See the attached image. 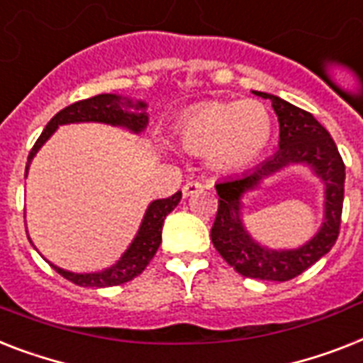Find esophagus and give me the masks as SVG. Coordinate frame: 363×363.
<instances>
[{
	"label": "esophagus",
	"mask_w": 363,
	"mask_h": 363,
	"mask_svg": "<svg viewBox=\"0 0 363 363\" xmlns=\"http://www.w3.org/2000/svg\"><path fill=\"white\" fill-rule=\"evenodd\" d=\"M203 184L199 181H188L184 186H182V196L184 197H190L191 194H197V191L203 190Z\"/></svg>",
	"instance_id": "obj_1"
}]
</instances>
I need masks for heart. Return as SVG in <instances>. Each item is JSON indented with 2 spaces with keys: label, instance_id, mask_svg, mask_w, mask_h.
<instances>
[{
  "label": "heart",
  "instance_id": "b5f03b06",
  "mask_svg": "<svg viewBox=\"0 0 363 363\" xmlns=\"http://www.w3.org/2000/svg\"><path fill=\"white\" fill-rule=\"evenodd\" d=\"M175 135L220 173H238L267 152L274 135L270 110L259 100H208L179 117Z\"/></svg>",
  "mask_w": 363,
  "mask_h": 363
}]
</instances>
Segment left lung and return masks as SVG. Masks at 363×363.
I'll list each match as a JSON object with an SVG mask.
<instances>
[{"mask_svg":"<svg viewBox=\"0 0 363 363\" xmlns=\"http://www.w3.org/2000/svg\"><path fill=\"white\" fill-rule=\"evenodd\" d=\"M253 95L268 99L278 115L279 149L261 166L242 175L216 182L218 214L211 229L214 248L238 274L267 281H287L308 270L332 250L337 240L343 211L345 164L328 130L308 111L263 91ZM291 165H304L325 186L323 223L313 238L298 249H268L251 237L243 223V197L268 176Z\"/></svg>","mask_w":363,"mask_h":363,"instance_id":"left-lung-1","label":"left lung"}]
</instances>
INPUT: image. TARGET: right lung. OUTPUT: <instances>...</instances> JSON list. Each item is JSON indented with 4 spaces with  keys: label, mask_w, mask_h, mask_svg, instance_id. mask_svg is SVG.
I'll return each mask as SVG.
<instances>
[{
    "label": "right lung",
    "mask_w": 363,
    "mask_h": 363,
    "mask_svg": "<svg viewBox=\"0 0 363 363\" xmlns=\"http://www.w3.org/2000/svg\"><path fill=\"white\" fill-rule=\"evenodd\" d=\"M76 123H102V125L125 128L132 134H141L149 125L147 102L113 95V93H104V95L91 96V99L79 100V102L67 106L65 110H61L50 119V123L29 152L26 177H28L29 166H31L35 155L40 151V147L52 138V134L57 130L59 126L76 125ZM181 197V191H177L175 196L167 197V199H156V201L149 203L134 240L111 267L102 268L99 272H70V270H65V268L48 261L50 267H54L63 278L79 285V287L102 289L130 281L138 274L143 272L147 264L151 263V259L155 257L156 250L162 242L164 220L179 205Z\"/></svg>",
    "instance_id": "1"
}]
</instances>
